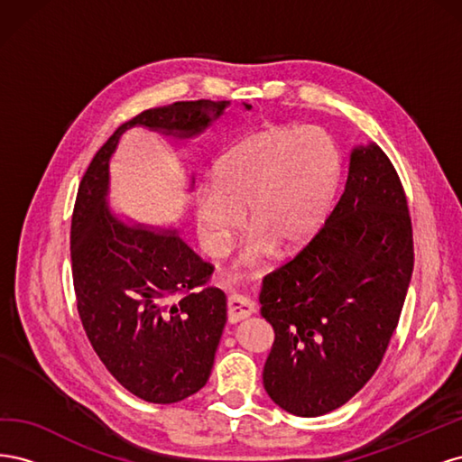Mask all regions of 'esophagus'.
<instances>
[{
    "instance_id": "obj_1",
    "label": "esophagus",
    "mask_w": 462,
    "mask_h": 462,
    "mask_svg": "<svg viewBox=\"0 0 462 462\" xmlns=\"http://www.w3.org/2000/svg\"><path fill=\"white\" fill-rule=\"evenodd\" d=\"M256 312V306L250 299L239 297V295H233L227 300V316L231 324H236V321H241L245 318H248L250 314Z\"/></svg>"
}]
</instances>
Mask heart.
Wrapping results in <instances>:
<instances>
[{"label":"heart","instance_id":"obj_1","mask_svg":"<svg viewBox=\"0 0 462 462\" xmlns=\"http://www.w3.org/2000/svg\"><path fill=\"white\" fill-rule=\"evenodd\" d=\"M341 171L333 138L314 125H270L223 156L214 187L197 192V216L212 254L226 253L243 223H254L241 263L253 268L273 253L275 241L299 245L316 231L337 189Z\"/></svg>","mask_w":462,"mask_h":462}]
</instances>
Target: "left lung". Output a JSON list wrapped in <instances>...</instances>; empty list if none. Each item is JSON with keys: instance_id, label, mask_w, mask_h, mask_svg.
Segmentation results:
<instances>
[{"instance_id": "8db88e82", "label": "left lung", "mask_w": 462, "mask_h": 462, "mask_svg": "<svg viewBox=\"0 0 462 462\" xmlns=\"http://www.w3.org/2000/svg\"><path fill=\"white\" fill-rule=\"evenodd\" d=\"M414 265L407 194L375 146L351 152L345 190L300 253L263 277L275 339L263 389L295 416L339 409L382 365Z\"/></svg>"}]
</instances>
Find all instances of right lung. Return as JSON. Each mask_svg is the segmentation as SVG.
I'll use <instances>...</instances> for the list:
<instances>
[{"instance_id":"add662e5","label":"right lung","mask_w":462,"mask_h":462,"mask_svg":"<svg viewBox=\"0 0 462 462\" xmlns=\"http://www.w3.org/2000/svg\"><path fill=\"white\" fill-rule=\"evenodd\" d=\"M227 106L197 100L143 111L96 152L79 185L71 260L82 328L109 374L148 402H179L206 385L227 321L226 292L208 285L214 265L175 229L129 226L109 212V158L134 125L190 138Z\"/></svg>"}]
</instances>
